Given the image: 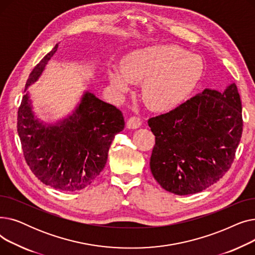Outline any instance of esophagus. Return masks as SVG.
<instances>
[{"label": "esophagus", "instance_id": "1", "mask_svg": "<svg viewBox=\"0 0 255 255\" xmlns=\"http://www.w3.org/2000/svg\"><path fill=\"white\" fill-rule=\"evenodd\" d=\"M140 125H141V121L137 117H131L127 121V128H129V129L139 128Z\"/></svg>", "mask_w": 255, "mask_h": 255}]
</instances>
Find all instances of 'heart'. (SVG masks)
Wrapping results in <instances>:
<instances>
[{
    "instance_id": "1",
    "label": "heart",
    "mask_w": 255,
    "mask_h": 255,
    "mask_svg": "<svg viewBox=\"0 0 255 255\" xmlns=\"http://www.w3.org/2000/svg\"><path fill=\"white\" fill-rule=\"evenodd\" d=\"M121 70H109L110 84L120 94L131 83H143L141 97L155 112H170L184 103L198 85L205 70L199 56L170 44L153 45L128 53Z\"/></svg>"
}]
</instances>
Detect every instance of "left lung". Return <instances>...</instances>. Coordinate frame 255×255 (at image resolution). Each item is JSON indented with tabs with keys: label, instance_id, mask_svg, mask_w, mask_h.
<instances>
[{
	"label": "left lung",
	"instance_id": "left-lung-1",
	"mask_svg": "<svg viewBox=\"0 0 255 255\" xmlns=\"http://www.w3.org/2000/svg\"><path fill=\"white\" fill-rule=\"evenodd\" d=\"M148 124L155 135L150 167L159 185L178 195L203 191L234 162L243 131L238 88L205 89Z\"/></svg>",
	"mask_w": 255,
	"mask_h": 255
}]
</instances>
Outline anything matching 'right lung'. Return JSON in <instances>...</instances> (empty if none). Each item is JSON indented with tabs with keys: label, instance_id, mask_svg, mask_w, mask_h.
Returning <instances> with one entry per match:
<instances>
[{
	"label": "right lung",
	"instance_id": "1",
	"mask_svg": "<svg viewBox=\"0 0 255 255\" xmlns=\"http://www.w3.org/2000/svg\"><path fill=\"white\" fill-rule=\"evenodd\" d=\"M56 44L31 72L25 90L43 72ZM17 132L26 164L43 184L61 191H78L103 170L110 146L125 126L122 112L86 92L74 113L56 123L43 124L32 111L29 93L17 114Z\"/></svg>",
	"mask_w": 255,
	"mask_h": 255
}]
</instances>
